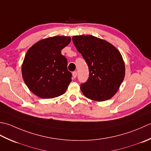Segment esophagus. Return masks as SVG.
Instances as JSON below:
<instances>
[{"instance_id":"34e87169","label":"esophagus","mask_w":151,"mask_h":151,"mask_svg":"<svg viewBox=\"0 0 151 151\" xmlns=\"http://www.w3.org/2000/svg\"><path fill=\"white\" fill-rule=\"evenodd\" d=\"M77 74H78V73H77V72H73L72 73V76H73V78H76L77 77Z\"/></svg>"}]
</instances>
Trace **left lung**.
Here are the masks:
<instances>
[{"mask_svg": "<svg viewBox=\"0 0 151 151\" xmlns=\"http://www.w3.org/2000/svg\"><path fill=\"white\" fill-rule=\"evenodd\" d=\"M76 47L88 64L89 77L81 85L85 97L102 101L116 93L125 76L122 55L114 45L92 35L74 36Z\"/></svg>", "mask_w": 151, "mask_h": 151, "instance_id": "8db88e82", "label": "left lung"}]
</instances>
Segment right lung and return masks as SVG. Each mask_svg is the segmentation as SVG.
<instances>
[{
	"mask_svg": "<svg viewBox=\"0 0 151 151\" xmlns=\"http://www.w3.org/2000/svg\"><path fill=\"white\" fill-rule=\"evenodd\" d=\"M70 41L69 36L50 37L36 42L27 51L21 72L25 84L37 96L53 98L66 92L72 73L61 50Z\"/></svg>",
	"mask_w": 151,
	"mask_h": 151,
	"instance_id": "obj_1",
	"label": "right lung"
}]
</instances>
